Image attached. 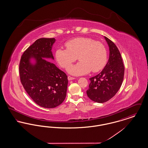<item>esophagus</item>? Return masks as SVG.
<instances>
[{"label":"esophagus","instance_id":"obj_1","mask_svg":"<svg viewBox=\"0 0 148 148\" xmlns=\"http://www.w3.org/2000/svg\"><path fill=\"white\" fill-rule=\"evenodd\" d=\"M68 79L69 80H74L75 78H74V77H70V76H68Z\"/></svg>","mask_w":148,"mask_h":148}]
</instances>
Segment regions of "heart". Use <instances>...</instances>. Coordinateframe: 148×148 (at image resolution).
Wrapping results in <instances>:
<instances>
[{"label":"heart","instance_id":"b5f03b06","mask_svg":"<svg viewBox=\"0 0 148 148\" xmlns=\"http://www.w3.org/2000/svg\"><path fill=\"white\" fill-rule=\"evenodd\" d=\"M66 49L60 47L55 52L57 63L63 68H68L77 59L78 63L70 66L68 71L78 76L102 70L107 62V52L105 46L90 38L79 37L65 43Z\"/></svg>","mask_w":148,"mask_h":148}]
</instances>
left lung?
Wrapping results in <instances>:
<instances>
[{
    "instance_id": "obj_1",
    "label": "left lung",
    "mask_w": 148,
    "mask_h": 148,
    "mask_svg": "<svg viewBox=\"0 0 148 148\" xmlns=\"http://www.w3.org/2000/svg\"><path fill=\"white\" fill-rule=\"evenodd\" d=\"M109 48V57L104 68L97 75L90 77L86 90L92 100L103 103L116 94L121 87L124 75V66L119 50L114 42L104 36Z\"/></svg>"
}]
</instances>
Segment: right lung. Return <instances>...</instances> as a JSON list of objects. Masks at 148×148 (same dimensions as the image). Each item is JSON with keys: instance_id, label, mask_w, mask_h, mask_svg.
Listing matches in <instances>:
<instances>
[{"instance_id": "add662e5", "label": "right lung", "mask_w": 148, "mask_h": 148, "mask_svg": "<svg viewBox=\"0 0 148 148\" xmlns=\"http://www.w3.org/2000/svg\"><path fill=\"white\" fill-rule=\"evenodd\" d=\"M56 40L38 39L24 52L19 64L24 89L36 104L45 108L60 105L66 95L67 75L51 62L54 60L51 49Z\"/></svg>"}]
</instances>
